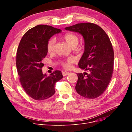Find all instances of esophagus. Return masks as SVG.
<instances>
[{
	"instance_id": "34e87169",
	"label": "esophagus",
	"mask_w": 132,
	"mask_h": 132,
	"mask_svg": "<svg viewBox=\"0 0 132 132\" xmlns=\"http://www.w3.org/2000/svg\"><path fill=\"white\" fill-rule=\"evenodd\" d=\"M69 72H68V71H63L62 72V74L63 76H66L67 75L69 74Z\"/></svg>"
}]
</instances>
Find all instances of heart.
I'll return each mask as SVG.
<instances>
[{
    "label": "heart",
    "mask_w": 132,
    "mask_h": 132,
    "mask_svg": "<svg viewBox=\"0 0 132 132\" xmlns=\"http://www.w3.org/2000/svg\"><path fill=\"white\" fill-rule=\"evenodd\" d=\"M63 39L71 48H75L79 43V37L77 35L72 33H68L64 35ZM55 39L52 38L47 43V51L49 53L53 52L54 50ZM74 63L73 59H68L67 61L62 63V65L65 69H69L71 68V64Z\"/></svg>",
    "instance_id": "obj_1"
}]
</instances>
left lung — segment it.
I'll return each instance as SVG.
<instances>
[{"mask_svg":"<svg viewBox=\"0 0 132 132\" xmlns=\"http://www.w3.org/2000/svg\"><path fill=\"white\" fill-rule=\"evenodd\" d=\"M65 29L79 33L84 39V52L78 65L89 73L77 74L75 90L85 98H97L106 89L113 73L114 52L110 39L101 27L93 23H77Z\"/></svg>","mask_w":132,"mask_h":132,"instance_id":"8db88e82","label":"left lung"}]
</instances>
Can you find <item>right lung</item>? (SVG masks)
Masks as SVG:
<instances>
[{
    "label": "right lung",
    "mask_w": 132,
    "mask_h": 132,
    "mask_svg": "<svg viewBox=\"0 0 132 132\" xmlns=\"http://www.w3.org/2000/svg\"><path fill=\"white\" fill-rule=\"evenodd\" d=\"M62 30L51 26L37 25L28 30L20 42L16 68L21 84L26 94L36 100H43L55 93V84L63 75L55 70L49 76L43 74L42 60L47 54V43Z\"/></svg>",
    "instance_id": "right-lung-1"
}]
</instances>
